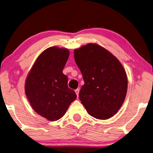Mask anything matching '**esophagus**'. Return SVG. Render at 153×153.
<instances>
[{"mask_svg":"<svg viewBox=\"0 0 153 153\" xmlns=\"http://www.w3.org/2000/svg\"><path fill=\"white\" fill-rule=\"evenodd\" d=\"M75 93H76L77 97H78V95H79V92H80V89H79V88L76 89H75Z\"/></svg>","mask_w":153,"mask_h":153,"instance_id":"obj_1","label":"esophagus"}]
</instances>
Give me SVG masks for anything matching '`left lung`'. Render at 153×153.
<instances>
[{"mask_svg":"<svg viewBox=\"0 0 153 153\" xmlns=\"http://www.w3.org/2000/svg\"><path fill=\"white\" fill-rule=\"evenodd\" d=\"M74 58L85 84L79 98L87 113L107 120L118 111L127 91V77L123 65L105 48L89 43L76 49Z\"/></svg>","mask_w":153,"mask_h":153,"instance_id":"1","label":"left lung"}]
</instances>
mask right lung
<instances>
[{"label":"right lung","instance_id":"obj_1","mask_svg":"<svg viewBox=\"0 0 153 153\" xmlns=\"http://www.w3.org/2000/svg\"><path fill=\"white\" fill-rule=\"evenodd\" d=\"M69 56L67 49L51 47L34 63L25 84V93L33 108L50 121L60 119L77 96L68 87L63 73Z\"/></svg>","mask_w":153,"mask_h":153}]
</instances>
